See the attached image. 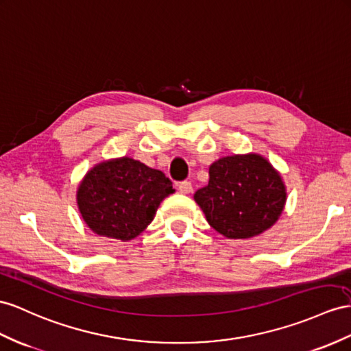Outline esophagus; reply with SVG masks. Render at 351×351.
Masks as SVG:
<instances>
[{"label":"esophagus","instance_id":"34e87169","mask_svg":"<svg viewBox=\"0 0 351 351\" xmlns=\"http://www.w3.org/2000/svg\"><path fill=\"white\" fill-rule=\"evenodd\" d=\"M178 190H179V193H182V194H190L193 191V185H191L190 181H182V182H179Z\"/></svg>","mask_w":351,"mask_h":351}]
</instances>
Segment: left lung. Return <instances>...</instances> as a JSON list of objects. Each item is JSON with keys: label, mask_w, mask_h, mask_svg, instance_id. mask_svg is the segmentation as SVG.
Returning <instances> with one entry per match:
<instances>
[{"label": "left lung", "mask_w": 351, "mask_h": 351, "mask_svg": "<svg viewBox=\"0 0 351 351\" xmlns=\"http://www.w3.org/2000/svg\"><path fill=\"white\" fill-rule=\"evenodd\" d=\"M210 227L228 239L261 234L280 217L286 190L258 154L223 157L209 167V184L194 194Z\"/></svg>", "instance_id": "1"}]
</instances>
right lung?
Returning a JSON list of instances; mask_svg holds the SVG:
<instances>
[{
	"label": "right lung",
	"instance_id": "right-lung-1",
	"mask_svg": "<svg viewBox=\"0 0 351 351\" xmlns=\"http://www.w3.org/2000/svg\"><path fill=\"white\" fill-rule=\"evenodd\" d=\"M173 191L163 172L123 157L90 170L78 186L77 203L96 234L128 241L149 226L161 200Z\"/></svg>",
	"mask_w": 351,
	"mask_h": 351
}]
</instances>
